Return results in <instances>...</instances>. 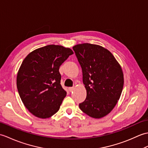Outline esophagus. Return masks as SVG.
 <instances>
[{
  "label": "esophagus",
  "mask_w": 148,
  "mask_h": 148,
  "mask_svg": "<svg viewBox=\"0 0 148 148\" xmlns=\"http://www.w3.org/2000/svg\"><path fill=\"white\" fill-rule=\"evenodd\" d=\"M74 88H75L74 87H69L68 89H69V91H70V92H72L74 90Z\"/></svg>",
  "instance_id": "1"
}]
</instances>
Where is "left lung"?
Listing matches in <instances>:
<instances>
[{
  "mask_svg": "<svg viewBox=\"0 0 148 148\" xmlns=\"http://www.w3.org/2000/svg\"><path fill=\"white\" fill-rule=\"evenodd\" d=\"M83 75L87 97L80 110L94 119L110 113L119 100L123 87V74L111 52L103 47L82 44L73 47Z\"/></svg>",
  "mask_w": 148,
  "mask_h": 148,
  "instance_id": "8db88e82",
  "label": "left lung"
}]
</instances>
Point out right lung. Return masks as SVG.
I'll return each mask as SVG.
<instances>
[{"instance_id":"add662e5","label":"right lung","mask_w":148,"mask_h":148,"mask_svg":"<svg viewBox=\"0 0 148 148\" xmlns=\"http://www.w3.org/2000/svg\"><path fill=\"white\" fill-rule=\"evenodd\" d=\"M73 54L70 48L49 45L32 51L23 61L16 84L25 106L34 116L47 119L60 109L66 92L59 69Z\"/></svg>"}]
</instances>
